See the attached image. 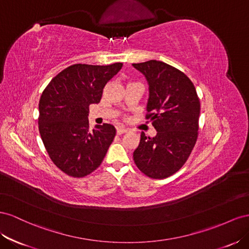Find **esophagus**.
<instances>
[{
  "label": "esophagus",
  "mask_w": 249,
  "mask_h": 249,
  "mask_svg": "<svg viewBox=\"0 0 249 249\" xmlns=\"http://www.w3.org/2000/svg\"><path fill=\"white\" fill-rule=\"evenodd\" d=\"M126 132H128V130L123 128V127H118V128H117V133L118 134H123V133H126Z\"/></svg>",
  "instance_id": "obj_1"
}]
</instances>
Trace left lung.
<instances>
[{
    "instance_id": "8db88e82",
    "label": "left lung",
    "mask_w": 249,
    "mask_h": 249,
    "mask_svg": "<svg viewBox=\"0 0 249 249\" xmlns=\"http://www.w3.org/2000/svg\"><path fill=\"white\" fill-rule=\"evenodd\" d=\"M149 83L146 119L158 131L154 138L141 134L133 160L140 171L154 179L173 175L186 164L199 129L200 101L190 78L159 60L132 65Z\"/></svg>"
}]
</instances>
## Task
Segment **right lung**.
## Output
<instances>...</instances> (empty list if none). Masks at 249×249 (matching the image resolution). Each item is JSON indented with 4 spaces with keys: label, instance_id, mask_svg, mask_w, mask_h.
Segmentation results:
<instances>
[{
    "label": "right lung",
    "instance_id": "obj_1",
    "mask_svg": "<svg viewBox=\"0 0 249 249\" xmlns=\"http://www.w3.org/2000/svg\"><path fill=\"white\" fill-rule=\"evenodd\" d=\"M76 63L50 81L39 99L38 129L50 159L63 173L81 178L101 165L116 128L110 124L89 129V105L99 103L103 89L122 68Z\"/></svg>",
    "mask_w": 249,
    "mask_h": 249
}]
</instances>
